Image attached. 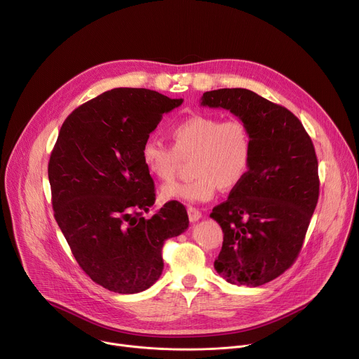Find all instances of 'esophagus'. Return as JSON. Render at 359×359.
Masks as SVG:
<instances>
[{
    "instance_id": "obj_1",
    "label": "esophagus",
    "mask_w": 359,
    "mask_h": 359,
    "mask_svg": "<svg viewBox=\"0 0 359 359\" xmlns=\"http://www.w3.org/2000/svg\"><path fill=\"white\" fill-rule=\"evenodd\" d=\"M187 215H189V221L190 222H196V221H199L202 218V212L198 210L196 208H192V206L187 208Z\"/></svg>"
}]
</instances>
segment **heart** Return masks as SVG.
<instances>
[{
	"instance_id": "b5f03b06",
	"label": "heart",
	"mask_w": 359,
	"mask_h": 359,
	"mask_svg": "<svg viewBox=\"0 0 359 359\" xmlns=\"http://www.w3.org/2000/svg\"><path fill=\"white\" fill-rule=\"evenodd\" d=\"M175 147L154 137L142 142L140 157L146 170L158 180L175 177L180 157L194 156L187 182L161 187L164 201L201 203L210 201L218 189L231 190L247 177L252 163V137L240 118L224 119L210 114L187 116L172 127Z\"/></svg>"
}]
</instances>
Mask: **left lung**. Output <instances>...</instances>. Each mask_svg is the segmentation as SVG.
Segmentation results:
<instances>
[{
    "mask_svg": "<svg viewBox=\"0 0 359 359\" xmlns=\"http://www.w3.org/2000/svg\"><path fill=\"white\" fill-rule=\"evenodd\" d=\"M201 101L228 109L251 131L250 172L210 218L224 232L215 270L231 284L258 287L287 270L302 250L319 199L313 142L294 114L252 90H209Z\"/></svg>",
    "mask_w": 359,
    "mask_h": 359,
    "instance_id": "left-lung-1",
    "label": "left lung"
}]
</instances>
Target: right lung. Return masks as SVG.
Segmentation results:
<instances>
[{"mask_svg": "<svg viewBox=\"0 0 359 359\" xmlns=\"http://www.w3.org/2000/svg\"><path fill=\"white\" fill-rule=\"evenodd\" d=\"M182 102L115 88L78 107L59 131L47 169L55 218L81 269L107 290L151 287L164 267V241L189 226L186 209L173 203L141 217L156 201L141 146Z\"/></svg>", "mask_w": 359, "mask_h": 359, "instance_id": "add662e5", "label": "right lung"}]
</instances>
